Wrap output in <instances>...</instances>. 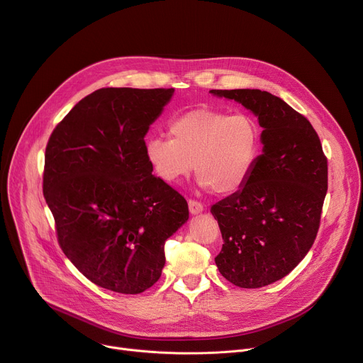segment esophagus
<instances>
[{
	"label": "esophagus",
	"instance_id": "esophagus-1",
	"mask_svg": "<svg viewBox=\"0 0 363 363\" xmlns=\"http://www.w3.org/2000/svg\"><path fill=\"white\" fill-rule=\"evenodd\" d=\"M188 207H189V213L191 214H200L203 211V208H204L203 204L196 201V200H189L188 201Z\"/></svg>",
	"mask_w": 363,
	"mask_h": 363
}]
</instances>
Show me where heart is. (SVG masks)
<instances>
[{
	"label": "heart",
	"instance_id": "b5f03b06",
	"mask_svg": "<svg viewBox=\"0 0 363 363\" xmlns=\"http://www.w3.org/2000/svg\"><path fill=\"white\" fill-rule=\"evenodd\" d=\"M169 138L150 137L144 155L155 175L177 184L196 169L200 186L232 194L250 179L259 155V127L248 113L200 106L174 116Z\"/></svg>",
	"mask_w": 363,
	"mask_h": 363
}]
</instances>
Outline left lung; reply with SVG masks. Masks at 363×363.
<instances>
[{"label":"left lung","instance_id":"8db88e82","mask_svg":"<svg viewBox=\"0 0 363 363\" xmlns=\"http://www.w3.org/2000/svg\"><path fill=\"white\" fill-rule=\"evenodd\" d=\"M252 112L262 153L245 185L211 206L223 247L214 258L235 286L257 289L291 273L315 240L327 192V159L309 121L258 89L210 90Z\"/></svg>","mask_w":363,"mask_h":363}]
</instances>
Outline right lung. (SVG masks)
Wrapping results in <instances>:
<instances>
[{"instance_id": "1", "label": "right lung", "mask_w": 363, "mask_h": 363, "mask_svg": "<svg viewBox=\"0 0 363 363\" xmlns=\"http://www.w3.org/2000/svg\"><path fill=\"white\" fill-rule=\"evenodd\" d=\"M175 89L108 87L86 96L57 125L45 152L43 196L58 242L90 281L137 295L164 267V240L189 213L152 175L144 137Z\"/></svg>"}]
</instances>
